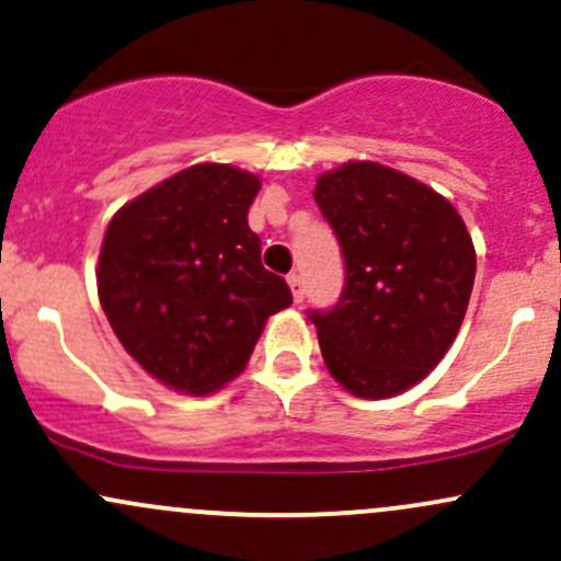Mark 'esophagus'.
Returning <instances> with one entry per match:
<instances>
[{"label": "esophagus", "instance_id": "34e87169", "mask_svg": "<svg viewBox=\"0 0 561 561\" xmlns=\"http://www.w3.org/2000/svg\"><path fill=\"white\" fill-rule=\"evenodd\" d=\"M288 286H291V294H294V302H302L305 299V278L299 273H291L288 275Z\"/></svg>", "mask_w": 561, "mask_h": 561}]
</instances>
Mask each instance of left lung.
I'll list each match as a JSON object with an SVG mask.
<instances>
[{"instance_id": "obj_1", "label": "left lung", "mask_w": 561, "mask_h": 561, "mask_svg": "<svg viewBox=\"0 0 561 561\" xmlns=\"http://www.w3.org/2000/svg\"><path fill=\"white\" fill-rule=\"evenodd\" d=\"M316 203L340 243L345 286L307 318L331 377L360 399H388L455 342L476 278L471 234L449 201L377 162L321 176Z\"/></svg>"}]
</instances>
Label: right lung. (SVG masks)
Wrapping results in <instances>:
<instances>
[{
    "label": "right lung",
    "instance_id": "obj_1",
    "mask_svg": "<svg viewBox=\"0 0 561 561\" xmlns=\"http://www.w3.org/2000/svg\"><path fill=\"white\" fill-rule=\"evenodd\" d=\"M259 179L219 162L176 173L119 208L99 259V297L114 334L173 390L206 396L254 353L291 288L262 267L249 227Z\"/></svg>",
    "mask_w": 561,
    "mask_h": 561
}]
</instances>
